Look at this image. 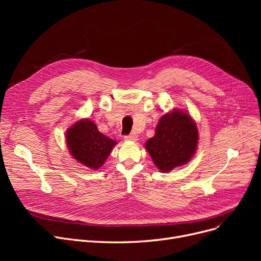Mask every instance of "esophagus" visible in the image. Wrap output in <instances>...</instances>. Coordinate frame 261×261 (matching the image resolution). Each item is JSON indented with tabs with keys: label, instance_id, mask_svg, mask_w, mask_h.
Segmentation results:
<instances>
[{
	"label": "esophagus",
	"instance_id": "1",
	"mask_svg": "<svg viewBox=\"0 0 261 261\" xmlns=\"http://www.w3.org/2000/svg\"><path fill=\"white\" fill-rule=\"evenodd\" d=\"M123 140H125V141H133V142H135L136 140H138V135L134 134V133H131V134H128V135L123 136Z\"/></svg>",
	"mask_w": 261,
	"mask_h": 261
}]
</instances>
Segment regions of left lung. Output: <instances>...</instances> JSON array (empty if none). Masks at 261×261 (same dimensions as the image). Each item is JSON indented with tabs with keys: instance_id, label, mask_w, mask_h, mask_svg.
Masks as SVG:
<instances>
[{
	"instance_id": "obj_1",
	"label": "left lung",
	"mask_w": 261,
	"mask_h": 261,
	"mask_svg": "<svg viewBox=\"0 0 261 261\" xmlns=\"http://www.w3.org/2000/svg\"><path fill=\"white\" fill-rule=\"evenodd\" d=\"M198 129L187 113L174 109L161 117L153 138L145 147L155 166L163 172H169L185 165L197 150Z\"/></svg>"
}]
</instances>
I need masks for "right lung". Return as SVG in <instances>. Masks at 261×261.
I'll return each mask as SVG.
<instances>
[{"mask_svg": "<svg viewBox=\"0 0 261 261\" xmlns=\"http://www.w3.org/2000/svg\"><path fill=\"white\" fill-rule=\"evenodd\" d=\"M66 143L73 158L91 169L101 167L116 145L90 119H81L68 129Z\"/></svg>", "mask_w": 261, "mask_h": 261, "instance_id": "obj_1", "label": "right lung"}]
</instances>
